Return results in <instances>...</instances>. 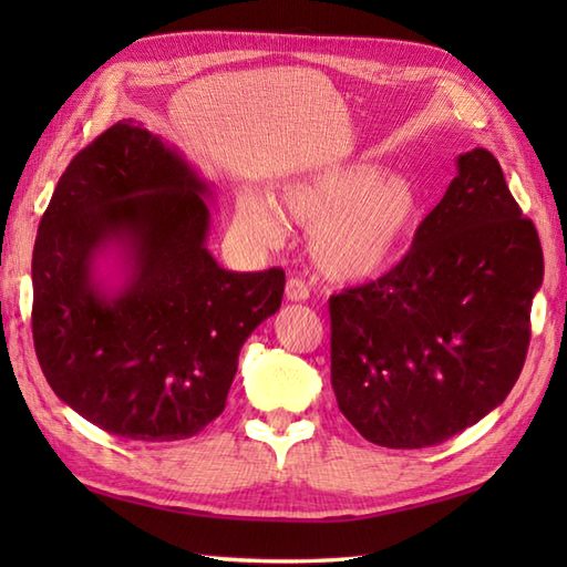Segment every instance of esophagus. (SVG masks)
Instances as JSON below:
<instances>
[{
    "instance_id": "obj_1",
    "label": "esophagus",
    "mask_w": 567,
    "mask_h": 567,
    "mask_svg": "<svg viewBox=\"0 0 567 567\" xmlns=\"http://www.w3.org/2000/svg\"><path fill=\"white\" fill-rule=\"evenodd\" d=\"M285 297L290 299V302H305V299L309 297V287L302 277H290V280H287Z\"/></svg>"
}]
</instances>
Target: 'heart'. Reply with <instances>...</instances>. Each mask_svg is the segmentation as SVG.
<instances>
[{
	"mask_svg": "<svg viewBox=\"0 0 567 567\" xmlns=\"http://www.w3.org/2000/svg\"><path fill=\"white\" fill-rule=\"evenodd\" d=\"M280 207L290 219L311 226V258L333 280H370L388 270L412 240L421 214L414 185L372 163L299 175L282 185ZM238 224L265 246L285 234L280 209L252 192L238 199Z\"/></svg>",
	"mask_w": 567,
	"mask_h": 567,
	"instance_id": "1",
	"label": "heart"
}]
</instances>
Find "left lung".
Segmentation results:
<instances>
[{
	"label": "left lung",
	"instance_id": "1",
	"mask_svg": "<svg viewBox=\"0 0 567 567\" xmlns=\"http://www.w3.org/2000/svg\"><path fill=\"white\" fill-rule=\"evenodd\" d=\"M540 282L536 226L497 158L463 153L406 256L329 299L343 416L370 443L406 451L477 424L522 375Z\"/></svg>",
	"mask_w": 567,
	"mask_h": 567
}]
</instances>
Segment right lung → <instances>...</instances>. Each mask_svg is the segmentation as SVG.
<instances>
[{
  "label": "right lung",
  "instance_id": "add662e5",
  "mask_svg": "<svg viewBox=\"0 0 567 567\" xmlns=\"http://www.w3.org/2000/svg\"><path fill=\"white\" fill-rule=\"evenodd\" d=\"M204 195L183 155L118 122L70 161L39 224L35 355L60 400L114 436L183 441L212 424L240 346L282 305V268L231 272L212 258ZM112 243L130 277L104 293L93 260Z\"/></svg>",
  "mask_w": 567,
  "mask_h": 567
}]
</instances>
